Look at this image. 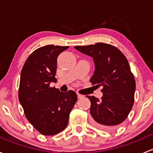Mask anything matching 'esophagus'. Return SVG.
<instances>
[{"mask_svg": "<svg viewBox=\"0 0 153 153\" xmlns=\"http://www.w3.org/2000/svg\"><path fill=\"white\" fill-rule=\"evenodd\" d=\"M78 98H84V95H81V94H78Z\"/></svg>", "mask_w": 153, "mask_h": 153, "instance_id": "obj_1", "label": "esophagus"}]
</instances>
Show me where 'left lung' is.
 <instances>
[{"mask_svg": "<svg viewBox=\"0 0 153 153\" xmlns=\"http://www.w3.org/2000/svg\"><path fill=\"white\" fill-rule=\"evenodd\" d=\"M74 48L93 58L90 82L103 87L101 99L86 96L94 125L104 130L115 129L127 118L134 103L135 81L127 59L116 47L104 43Z\"/></svg>", "mask_w": 153, "mask_h": 153, "instance_id": "1", "label": "left lung"}]
</instances>
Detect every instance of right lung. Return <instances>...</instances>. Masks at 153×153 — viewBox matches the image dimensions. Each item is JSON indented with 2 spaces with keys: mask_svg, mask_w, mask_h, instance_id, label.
I'll list each match as a JSON object with an SVG mask.
<instances>
[{
  "mask_svg": "<svg viewBox=\"0 0 153 153\" xmlns=\"http://www.w3.org/2000/svg\"><path fill=\"white\" fill-rule=\"evenodd\" d=\"M69 47L47 45L34 51L22 68L18 98L27 120L42 135H53L67 127L78 97L74 91L50 87L57 58Z\"/></svg>",
  "mask_w": 153,
  "mask_h": 153,
  "instance_id": "obj_1",
  "label": "right lung"
}]
</instances>
